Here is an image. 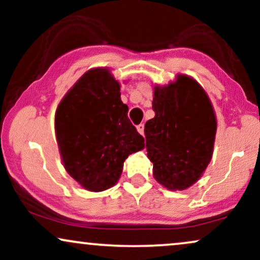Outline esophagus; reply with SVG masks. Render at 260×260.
I'll use <instances>...</instances> for the list:
<instances>
[{
	"instance_id": "1",
	"label": "esophagus",
	"mask_w": 260,
	"mask_h": 260,
	"mask_svg": "<svg viewBox=\"0 0 260 260\" xmlns=\"http://www.w3.org/2000/svg\"><path fill=\"white\" fill-rule=\"evenodd\" d=\"M137 131H138V132L143 136V134H144V124L140 123L139 126H137Z\"/></svg>"
}]
</instances>
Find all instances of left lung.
Returning <instances> with one entry per match:
<instances>
[{
    "instance_id": "obj_1",
    "label": "left lung",
    "mask_w": 260,
    "mask_h": 260,
    "mask_svg": "<svg viewBox=\"0 0 260 260\" xmlns=\"http://www.w3.org/2000/svg\"><path fill=\"white\" fill-rule=\"evenodd\" d=\"M155 117L145 123L153 176L169 190H184L207 170L214 153L217 121L203 86L187 74L154 86Z\"/></svg>"
}]
</instances>
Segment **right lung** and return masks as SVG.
<instances>
[{"instance_id": "right-lung-1", "label": "right lung", "mask_w": 260, "mask_h": 260, "mask_svg": "<svg viewBox=\"0 0 260 260\" xmlns=\"http://www.w3.org/2000/svg\"><path fill=\"white\" fill-rule=\"evenodd\" d=\"M120 90L110 68H91L56 109L55 132L63 168L89 192L115 186L128 155L145 147L144 138L128 120Z\"/></svg>"}]
</instances>
